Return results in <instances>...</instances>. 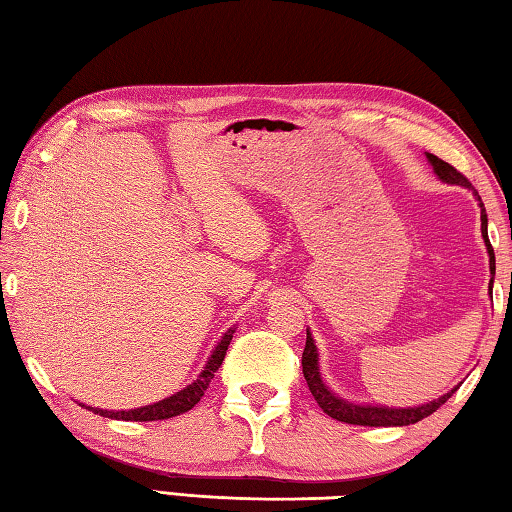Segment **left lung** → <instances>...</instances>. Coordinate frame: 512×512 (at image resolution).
Wrapping results in <instances>:
<instances>
[{"mask_svg":"<svg viewBox=\"0 0 512 512\" xmlns=\"http://www.w3.org/2000/svg\"><path fill=\"white\" fill-rule=\"evenodd\" d=\"M427 158L433 164V171L438 173L440 180L472 189L474 196L479 198L481 235L485 239V246H488L490 271H492V275H495V250H492L490 239H488V214H485V207L481 203L479 192H476L470 180H467L461 171H456L449 162L440 160L438 155H431V153L427 155ZM490 291H492V287H490ZM302 375H305L309 391H311V395H314V400L318 402L320 409H323V413H327L329 418H334V420H341V422H348V424H363V427H404V424L420 422L422 418H427V415H431L433 411H438L440 406H443L449 400V397H452V393H456V388H454L452 393L438 397V400H433L429 404L413 406V409H388V406H359V404L345 402V400H341V397H336L332 391H329V388L323 384V379H320L316 345H314V341H311L309 334H307L305 352H302Z\"/></svg>","mask_w":512,"mask_h":512,"instance_id":"8db88e82","label":"left lung"}]
</instances>
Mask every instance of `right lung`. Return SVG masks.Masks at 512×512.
Masks as SVG:
<instances>
[{
	"label": "right lung",
	"instance_id": "1",
	"mask_svg": "<svg viewBox=\"0 0 512 512\" xmlns=\"http://www.w3.org/2000/svg\"><path fill=\"white\" fill-rule=\"evenodd\" d=\"M232 334H235V329L225 332V336L219 341V345H216V350L212 352L210 361H207L205 370L201 372V377H198L194 384H189L187 388H183L180 393L167 397V400L155 402V404H149V406H142V409H131V411H106V409H92V406H88V409L103 415V418L128 420V422L167 420V418H176V415H180V413H187L189 409H194V406L201 402V397L207 391V386H210L214 372L221 368L225 352H228V345L232 341Z\"/></svg>",
	"mask_w": 512,
	"mask_h": 512
}]
</instances>
